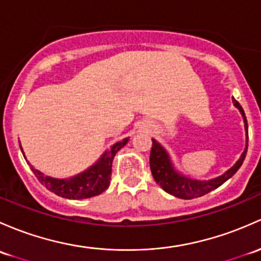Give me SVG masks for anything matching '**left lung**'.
Wrapping results in <instances>:
<instances>
[{
	"mask_svg": "<svg viewBox=\"0 0 261 261\" xmlns=\"http://www.w3.org/2000/svg\"><path fill=\"white\" fill-rule=\"evenodd\" d=\"M232 102H234L235 108L239 109L241 115H243L246 130V147L244 152L241 153L239 160L234 164V166L230 167L226 172H224L220 176L215 177V179L195 180L190 179L188 176H184L182 174H180V172L175 170L171 159H170L166 150L155 139H152V147L151 152H150V169H151L153 179L166 193L185 200L200 197L205 195V194L210 193V191L215 190L220 185H223L225 181L229 180L240 169L244 160H245L246 151H248V121H246L245 112H244L243 108H241L240 103L234 97H232Z\"/></svg>",
	"mask_w": 261,
	"mask_h": 261,
	"instance_id": "obj_1",
	"label": "left lung"
}]
</instances>
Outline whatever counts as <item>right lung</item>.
<instances>
[{"label": "right lung", "mask_w": 261, "mask_h": 261, "mask_svg": "<svg viewBox=\"0 0 261 261\" xmlns=\"http://www.w3.org/2000/svg\"><path fill=\"white\" fill-rule=\"evenodd\" d=\"M127 141L128 138H126L122 141L114 144L111 149L102 153V156L96 161L94 165L90 166L81 174L70 177V179H55V177L46 176L45 174L34 169V166H31V169L34 174L36 175L38 181L47 190L61 197L80 200L100 195L110 185L112 160H114L115 155L121 147L127 144Z\"/></svg>", "instance_id": "1"}]
</instances>
